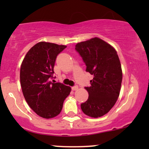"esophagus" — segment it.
<instances>
[{"label": "esophagus", "mask_w": 149, "mask_h": 149, "mask_svg": "<svg viewBox=\"0 0 149 149\" xmlns=\"http://www.w3.org/2000/svg\"><path fill=\"white\" fill-rule=\"evenodd\" d=\"M71 89H72V90H73V91H74V90H77L78 89V85H74V86H73L72 88H71Z\"/></svg>", "instance_id": "1"}]
</instances>
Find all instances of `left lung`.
<instances>
[{
  "instance_id": "8db88e82",
  "label": "left lung",
  "mask_w": 149,
  "mask_h": 149,
  "mask_svg": "<svg viewBox=\"0 0 149 149\" xmlns=\"http://www.w3.org/2000/svg\"><path fill=\"white\" fill-rule=\"evenodd\" d=\"M76 50L86 65V71L93 75L88 90V100L80 105L87 116L99 118L107 113L119 97L123 73L117 52L99 38L76 44Z\"/></svg>"
}]
</instances>
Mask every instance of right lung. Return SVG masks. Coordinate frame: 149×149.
Returning a JSON list of instances; mask_svg holds the SVG:
<instances>
[{
    "instance_id": "1",
    "label": "right lung",
    "mask_w": 149,
    "mask_h": 149,
    "mask_svg": "<svg viewBox=\"0 0 149 149\" xmlns=\"http://www.w3.org/2000/svg\"><path fill=\"white\" fill-rule=\"evenodd\" d=\"M51 42L36 44L26 54L20 69V83L26 102L37 115L52 118L60 113L71 88L52 79L58 54L66 48Z\"/></svg>"
}]
</instances>
